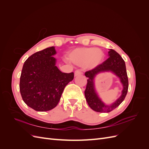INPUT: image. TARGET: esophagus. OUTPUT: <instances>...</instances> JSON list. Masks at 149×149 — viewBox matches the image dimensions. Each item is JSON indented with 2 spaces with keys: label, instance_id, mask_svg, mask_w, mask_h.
<instances>
[{
  "label": "esophagus",
  "instance_id": "esophagus-1",
  "mask_svg": "<svg viewBox=\"0 0 149 149\" xmlns=\"http://www.w3.org/2000/svg\"><path fill=\"white\" fill-rule=\"evenodd\" d=\"M82 74V73L79 70H76L75 71H74V76H79V75H81Z\"/></svg>",
  "mask_w": 149,
  "mask_h": 149
}]
</instances>
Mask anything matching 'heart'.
I'll return each mask as SVG.
<instances>
[{"label": "heart", "instance_id": "b5f03b06", "mask_svg": "<svg viewBox=\"0 0 149 149\" xmlns=\"http://www.w3.org/2000/svg\"><path fill=\"white\" fill-rule=\"evenodd\" d=\"M104 58V53L100 49L93 47L78 48L68 54V59L74 64L88 69H93L100 65Z\"/></svg>", "mask_w": 149, "mask_h": 149}]
</instances>
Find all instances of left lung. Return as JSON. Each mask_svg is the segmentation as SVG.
Masks as SVG:
<instances>
[{"mask_svg": "<svg viewBox=\"0 0 149 149\" xmlns=\"http://www.w3.org/2000/svg\"><path fill=\"white\" fill-rule=\"evenodd\" d=\"M108 55L109 57L105 61L84 73L88 78L86 88L84 91L86 100L93 110L98 112H109L115 109L124 100L128 91L129 81L124 60L114 49H110ZM105 71H111L114 73L119 77L123 86L121 96L110 105H106L101 101L94 88L93 79L95 76L97 74Z\"/></svg>", "mask_w": 149, "mask_h": 149, "instance_id": "left-lung-1", "label": "left lung"}]
</instances>
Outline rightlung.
<instances>
[{"label": "right lung", "mask_w": 149, "mask_h": 149, "mask_svg": "<svg viewBox=\"0 0 149 149\" xmlns=\"http://www.w3.org/2000/svg\"><path fill=\"white\" fill-rule=\"evenodd\" d=\"M55 47L36 52L27 58L20 78V92L26 105L37 111H48L59 102L74 73H62L56 66Z\"/></svg>", "instance_id": "1"}]
</instances>
